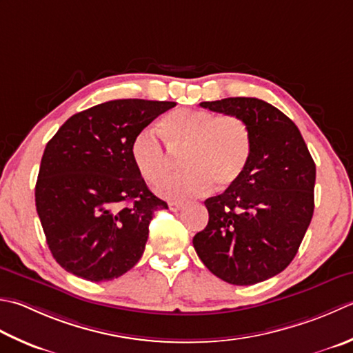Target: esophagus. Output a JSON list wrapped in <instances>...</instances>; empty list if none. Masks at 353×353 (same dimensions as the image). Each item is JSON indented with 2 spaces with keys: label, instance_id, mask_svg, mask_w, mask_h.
Segmentation results:
<instances>
[{
  "label": "esophagus",
  "instance_id": "34e87169",
  "mask_svg": "<svg viewBox=\"0 0 353 353\" xmlns=\"http://www.w3.org/2000/svg\"><path fill=\"white\" fill-rule=\"evenodd\" d=\"M168 206H170L171 211H179V210L183 208L185 203L183 202H168Z\"/></svg>",
  "mask_w": 353,
  "mask_h": 353
}]
</instances>
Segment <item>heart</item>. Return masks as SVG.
<instances>
[{"mask_svg": "<svg viewBox=\"0 0 353 353\" xmlns=\"http://www.w3.org/2000/svg\"><path fill=\"white\" fill-rule=\"evenodd\" d=\"M162 131L172 151H183L182 165L186 168L159 185V192L168 199L205 194L212 183L219 190L232 186L251 159V130L239 116L176 110L165 116ZM130 153L145 182L157 185L168 174L171 156L151 131H142L134 137Z\"/></svg>", "mask_w": 353, "mask_h": 353, "instance_id": "1", "label": "heart"}]
</instances>
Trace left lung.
<instances>
[{"label": "left lung", "instance_id": "left-lung-1", "mask_svg": "<svg viewBox=\"0 0 353 353\" xmlns=\"http://www.w3.org/2000/svg\"><path fill=\"white\" fill-rule=\"evenodd\" d=\"M239 116L252 134V153L239 181L205 200L210 220L192 245L203 265L226 283L255 285L285 271L314 214L315 162L300 130L257 98L200 102Z\"/></svg>", "mask_w": 353, "mask_h": 353}]
</instances>
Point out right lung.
Segmentation results:
<instances>
[{
    "mask_svg": "<svg viewBox=\"0 0 353 353\" xmlns=\"http://www.w3.org/2000/svg\"><path fill=\"white\" fill-rule=\"evenodd\" d=\"M176 102L116 99L64 122L46 145L34 202L53 259L108 281L141 260L154 211L168 208L131 159V142Z\"/></svg>",
    "mask_w": 353,
    "mask_h": 353,
    "instance_id": "right-lung-1",
    "label": "right lung"
}]
</instances>
